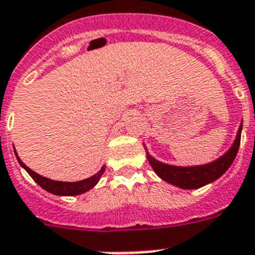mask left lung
<instances>
[{
    "label": "left lung",
    "instance_id": "obj_1",
    "mask_svg": "<svg viewBox=\"0 0 255 255\" xmlns=\"http://www.w3.org/2000/svg\"><path fill=\"white\" fill-rule=\"evenodd\" d=\"M241 131L242 122L238 128L236 139L232 143L225 154L217 158L213 162L205 163V164H199V166H174V164H167V163L159 162L154 156L148 154L146 150V156H147L148 163L151 164L152 170L162 180L170 183L172 185H176L183 189H196L200 187L215 182L228 171V168L232 166L234 158L237 155L238 148H240V142H241ZM146 147V146H144Z\"/></svg>",
    "mask_w": 255,
    "mask_h": 255
}]
</instances>
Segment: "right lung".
Masks as SVG:
<instances>
[{
	"label": "right lung",
	"instance_id": "right-lung-1",
	"mask_svg": "<svg viewBox=\"0 0 255 255\" xmlns=\"http://www.w3.org/2000/svg\"><path fill=\"white\" fill-rule=\"evenodd\" d=\"M15 152V156H17L18 163L21 164L22 168L27 171V174L34 179V182L38 183V184L42 187L43 189H46L47 192L54 193V195H58V196H76V195H81V193L87 192L89 189H92L97 183H99L100 178L103 176L104 171H105V166L101 167V170L95 174L91 178H87L84 180H79V182H58V180H52V179L44 178L42 175L36 174L31 168H28L26 164L21 160V158L18 156L17 151Z\"/></svg>",
	"mask_w": 255,
	"mask_h": 255
}]
</instances>
